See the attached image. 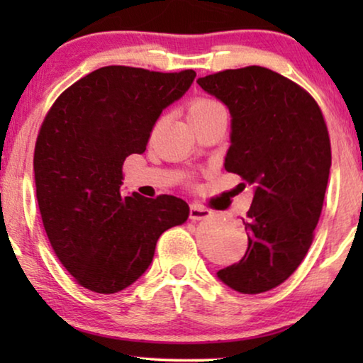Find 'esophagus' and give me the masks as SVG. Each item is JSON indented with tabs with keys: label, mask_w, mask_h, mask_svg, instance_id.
<instances>
[{
	"label": "esophagus",
	"mask_w": 363,
	"mask_h": 363,
	"mask_svg": "<svg viewBox=\"0 0 363 363\" xmlns=\"http://www.w3.org/2000/svg\"><path fill=\"white\" fill-rule=\"evenodd\" d=\"M213 215L211 210H208V208L198 205V203H193L190 206V220L193 221H200V220H206V218H210Z\"/></svg>",
	"instance_id": "esophagus-1"
}]
</instances>
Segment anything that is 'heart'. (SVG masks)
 Instances as JSON below:
<instances>
[{
	"label": "heart",
	"mask_w": 363,
	"mask_h": 363,
	"mask_svg": "<svg viewBox=\"0 0 363 363\" xmlns=\"http://www.w3.org/2000/svg\"><path fill=\"white\" fill-rule=\"evenodd\" d=\"M186 112H188V121H190L191 125H195V123L208 121V118L216 116V113L225 112V107H223L220 102H216L215 99L198 96V97H193L191 101L188 102Z\"/></svg>",
	"instance_id": "1"
}]
</instances>
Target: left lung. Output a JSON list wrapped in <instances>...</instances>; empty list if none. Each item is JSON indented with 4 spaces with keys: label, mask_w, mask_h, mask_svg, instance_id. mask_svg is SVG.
Here are the masks:
<instances>
[{
    "label": "left lung",
    "mask_w": 363,
    "mask_h": 363,
    "mask_svg": "<svg viewBox=\"0 0 363 363\" xmlns=\"http://www.w3.org/2000/svg\"><path fill=\"white\" fill-rule=\"evenodd\" d=\"M198 84L231 112L226 172L255 185L242 220L246 255L218 277L242 294H261L299 267L314 240L332 163L329 130L314 97L271 69H226Z\"/></svg>",
    "instance_id": "8db88e82"
}]
</instances>
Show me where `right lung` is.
I'll return each mask as SVG.
<instances>
[{
  "label": "right lung",
  "mask_w": 363,
  "mask_h": 363,
  "mask_svg": "<svg viewBox=\"0 0 363 363\" xmlns=\"http://www.w3.org/2000/svg\"><path fill=\"white\" fill-rule=\"evenodd\" d=\"M196 72L107 66L56 99L34 147V180L44 230L77 284L113 294L135 282L158 238L190 215L172 195L122 196L123 162L143 153L157 118Z\"/></svg>",
  "instance_id": "right-lung-1"
}]
</instances>
